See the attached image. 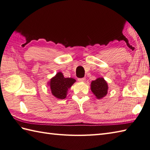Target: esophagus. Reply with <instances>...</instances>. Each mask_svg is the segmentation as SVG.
Here are the masks:
<instances>
[{"label":"esophagus","instance_id":"34e87169","mask_svg":"<svg viewBox=\"0 0 150 150\" xmlns=\"http://www.w3.org/2000/svg\"><path fill=\"white\" fill-rule=\"evenodd\" d=\"M78 81L79 82H84L86 81V79L85 78H79Z\"/></svg>","mask_w":150,"mask_h":150}]
</instances>
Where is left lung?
<instances>
[{
    "instance_id": "left-lung-1",
    "label": "left lung",
    "mask_w": 150,
    "mask_h": 150,
    "mask_svg": "<svg viewBox=\"0 0 150 150\" xmlns=\"http://www.w3.org/2000/svg\"><path fill=\"white\" fill-rule=\"evenodd\" d=\"M108 86L103 77L93 81L91 83V90L98 99L103 98L108 93Z\"/></svg>"
}]
</instances>
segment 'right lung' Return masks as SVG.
Masks as SVG:
<instances>
[{
  "mask_svg": "<svg viewBox=\"0 0 150 150\" xmlns=\"http://www.w3.org/2000/svg\"><path fill=\"white\" fill-rule=\"evenodd\" d=\"M75 81V79L73 78H65L61 72H59L50 79L48 83L53 96L59 99H64L66 97L68 89Z\"/></svg>",
  "mask_w": 150,
  "mask_h": 150,
  "instance_id": "right-lung-1",
  "label": "right lung"
}]
</instances>
